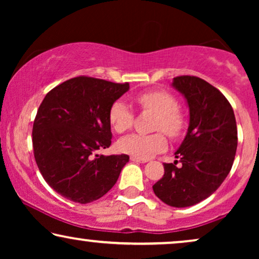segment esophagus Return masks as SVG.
I'll list each match as a JSON object with an SVG mask.
<instances>
[{"instance_id":"esophagus-1","label":"esophagus","mask_w":259,"mask_h":259,"mask_svg":"<svg viewBox=\"0 0 259 259\" xmlns=\"http://www.w3.org/2000/svg\"><path fill=\"white\" fill-rule=\"evenodd\" d=\"M131 160L132 161H134V162H147V160L146 159H139V158H137V157H131Z\"/></svg>"}]
</instances>
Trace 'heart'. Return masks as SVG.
<instances>
[{
    "mask_svg": "<svg viewBox=\"0 0 259 259\" xmlns=\"http://www.w3.org/2000/svg\"><path fill=\"white\" fill-rule=\"evenodd\" d=\"M136 101L144 111L157 113L153 126L155 131H162L169 138H177L183 133L185 122L178 111V101L172 94L164 91H148L138 94ZM108 120L116 133H123L133 125V111L126 102L116 100L109 108ZM118 146L123 153L139 159H148L158 152L164 151L167 146V141L161 132L153 134L134 133L122 138Z\"/></svg>",
    "mask_w": 259,
    "mask_h": 259,
    "instance_id": "heart-1",
    "label": "heart"
}]
</instances>
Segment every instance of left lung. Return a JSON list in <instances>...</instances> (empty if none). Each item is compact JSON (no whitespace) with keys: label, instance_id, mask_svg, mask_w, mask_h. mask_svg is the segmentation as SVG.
I'll list each match as a JSON object with an SVG mask.
<instances>
[{"label":"left lung","instance_id":"left-lung-1","mask_svg":"<svg viewBox=\"0 0 259 259\" xmlns=\"http://www.w3.org/2000/svg\"><path fill=\"white\" fill-rule=\"evenodd\" d=\"M172 86L186 99L190 125L175 153L178 160L164 164L153 191L169 206L187 207L210 197L228 177L238 143L237 123L228 99L205 80L182 75Z\"/></svg>","mask_w":259,"mask_h":259}]
</instances>
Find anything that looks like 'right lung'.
I'll return each instance as SVG.
<instances>
[{
  "instance_id": "right-lung-1",
  "label": "right lung",
  "mask_w": 259,
  "mask_h": 259,
  "mask_svg": "<svg viewBox=\"0 0 259 259\" xmlns=\"http://www.w3.org/2000/svg\"><path fill=\"white\" fill-rule=\"evenodd\" d=\"M128 90V82L76 76L53 88L41 102L33 125L35 161L62 197L87 204L114 186L130 157L97 152L111 146L109 108Z\"/></svg>"
}]
</instances>
